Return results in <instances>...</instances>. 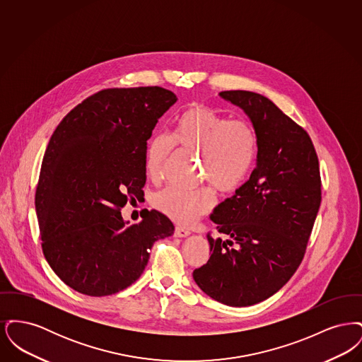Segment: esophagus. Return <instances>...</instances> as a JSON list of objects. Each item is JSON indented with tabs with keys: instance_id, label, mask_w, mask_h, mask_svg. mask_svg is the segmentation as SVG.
Masks as SVG:
<instances>
[{
	"instance_id": "obj_1",
	"label": "esophagus",
	"mask_w": 362,
	"mask_h": 362,
	"mask_svg": "<svg viewBox=\"0 0 362 362\" xmlns=\"http://www.w3.org/2000/svg\"><path fill=\"white\" fill-rule=\"evenodd\" d=\"M189 235H191V232L186 228H182V226L175 228V236L176 238H187Z\"/></svg>"
}]
</instances>
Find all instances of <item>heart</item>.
I'll return each mask as SVG.
<instances>
[{"label": "heart", "instance_id": "1", "mask_svg": "<svg viewBox=\"0 0 362 362\" xmlns=\"http://www.w3.org/2000/svg\"><path fill=\"white\" fill-rule=\"evenodd\" d=\"M258 142L251 123L230 119L211 107L194 104L177 117L173 137L156 134L151 138L145 168L151 179L161 180L177 144L185 152L201 156L202 177L218 192L229 195L248 180L255 165ZM153 204L175 223L189 225L213 209L216 195L210 187L197 191L168 187L156 194Z\"/></svg>", "mask_w": 362, "mask_h": 362}]
</instances>
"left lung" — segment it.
<instances>
[{
  "label": "left lung",
  "mask_w": 362,
  "mask_h": 362,
  "mask_svg": "<svg viewBox=\"0 0 362 362\" xmlns=\"http://www.w3.org/2000/svg\"><path fill=\"white\" fill-rule=\"evenodd\" d=\"M258 134L257 167L245 185L216 209L207 233L210 258L194 270L197 285L230 307L258 304L278 292L304 258L322 202L319 160L310 134L270 99L224 90Z\"/></svg>",
  "instance_id": "obj_1"
}]
</instances>
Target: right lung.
Wrapping results in <instances>:
<instances>
[{"label": "right lung", "instance_id": "right-lung-1", "mask_svg": "<svg viewBox=\"0 0 362 362\" xmlns=\"http://www.w3.org/2000/svg\"><path fill=\"white\" fill-rule=\"evenodd\" d=\"M161 86L108 88L77 104L57 126L35 194L43 255L76 292H121L144 273L151 248L173 233L157 210L126 225L121 209L144 195L146 141L176 103Z\"/></svg>", "mask_w": 362, "mask_h": 362}]
</instances>
